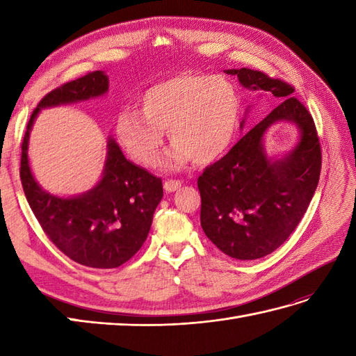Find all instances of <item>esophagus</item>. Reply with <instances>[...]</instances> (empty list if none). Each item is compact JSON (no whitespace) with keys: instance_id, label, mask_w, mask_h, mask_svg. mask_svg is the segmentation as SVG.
Instances as JSON below:
<instances>
[{"instance_id":"obj_1","label":"esophagus","mask_w":356,"mask_h":356,"mask_svg":"<svg viewBox=\"0 0 356 356\" xmlns=\"http://www.w3.org/2000/svg\"><path fill=\"white\" fill-rule=\"evenodd\" d=\"M182 186V182H180V180H165V184H163V188H165V191L166 193H174V191H177L179 188Z\"/></svg>"}]
</instances>
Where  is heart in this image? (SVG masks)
<instances>
[{
  "label": "heart",
  "mask_w": 356,
  "mask_h": 356,
  "mask_svg": "<svg viewBox=\"0 0 356 356\" xmlns=\"http://www.w3.org/2000/svg\"><path fill=\"white\" fill-rule=\"evenodd\" d=\"M140 110L124 108L116 119V138L142 166H156L165 131L174 143L165 166L211 163L236 138L241 101L229 79L208 73H180L159 81L140 95Z\"/></svg>",
  "instance_id": "1"
}]
</instances>
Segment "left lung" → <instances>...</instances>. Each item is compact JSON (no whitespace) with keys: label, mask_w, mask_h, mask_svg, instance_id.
I'll return each instance as SVG.
<instances>
[{"label":"left lung","mask_w":356,"mask_h":356,"mask_svg":"<svg viewBox=\"0 0 356 356\" xmlns=\"http://www.w3.org/2000/svg\"><path fill=\"white\" fill-rule=\"evenodd\" d=\"M226 73L280 104L199 177L200 225L226 255L255 260L282 246L303 218L320 180L321 148L311 113L292 96V86L259 70ZM277 122L297 124L300 139L291 154L270 159L262 139Z\"/></svg>","instance_id":"8db88e82"}]
</instances>
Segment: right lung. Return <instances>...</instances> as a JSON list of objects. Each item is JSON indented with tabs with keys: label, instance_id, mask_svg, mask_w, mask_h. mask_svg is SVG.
Returning a JSON list of instances; mask_svg holds the SVG:
<instances>
[{
	"label": "right lung",
	"instance_id": "right-lung-1",
	"mask_svg": "<svg viewBox=\"0 0 356 356\" xmlns=\"http://www.w3.org/2000/svg\"><path fill=\"white\" fill-rule=\"evenodd\" d=\"M108 92V76L97 70L51 90L36 105L21 143L19 177L36 220L59 251L82 266L113 269L142 248L163 197L162 179L127 161L111 138L99 182L92 190L58 197L38 185L29 165V134L41 108L88 101Z\"/></svg>",
	"mask_w": 356,
	"mask_h": 356
}]
</instances>
